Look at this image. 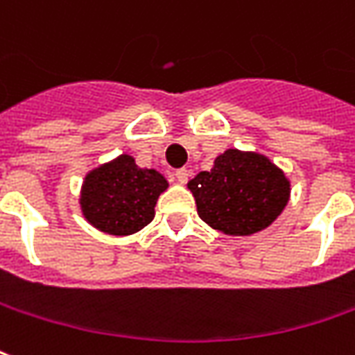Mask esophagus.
Returning <instances> with one entry per match:
<instances>
[{
	"label": "esophagus",
	"mask_w": 355,
	"mask_h": 355,
	"mask_svg": "<svg viewBox=\"0 0 355 355\" xmlns=\"http://www.w3.org/2000/svg\"><path fill=\"white\" fill-rule=\"evenodd\" d=\"M175 177H177V180L180 182V184H184L186 180H188V177H190V171H188V169H177Z\"/></svg>",
	"instance_id": "34e87169"
}]
</instances>
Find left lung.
<instances>
[{"instance_id":"8db88e82","label":"left lung","mask_w":355,"mask_h":355,"mask_svg":"<svg viewBox=\"0 0 355 355\" xmlns=\"http://www.w3.org/2000/svg\"><path fill=\"white\" fill-rule=\"evenodd\" d=\"M198 215L209 227L232 236H250L277 219L288 202L290 182L259 153L227 150L211 171L188 182Z\"/></svg>"}]
</instances>
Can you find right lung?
<instances>
[{
	"label": "right lung",
	"mask_w": 355,
	"mask_h": 355,
	"mask_svg": "<svg viewBox=\"0 0 355 355\" xmlns=\"http://www.w3.org/2000/svg\"><path fill=\"white\" fill-rule=\"evenodd\" d=\"M167 180L153 169H140L121 155L86 177L80 196L84 217L101 232L126 236L153 219V207Z\"/></svg>",
	"instance_id": "add662e5"
}]
</instances>
